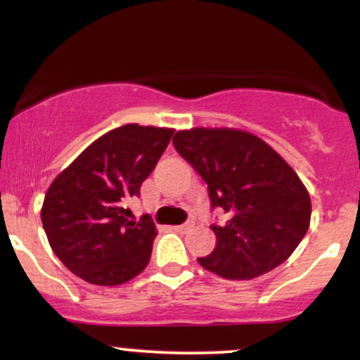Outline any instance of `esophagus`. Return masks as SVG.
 I'll list each match as a JSON object with an SVG mask.
<instances>
[{
  "label": "esophagus",
  "instance_id": "obj_1",
  "mask_svg": "<svg viewBox=\"0 0 360 360\" xmlns=\"http://www.w3.org/2000/svg\"><path fill=\"white\" fill-rule=\"evenodd\" d=\"M193 226H194V221H193V220H189V221L183 223V225L176 226V230H177V232H189V230H191Z\"/></svg>",
  "mask_w": 360,
  "mask_h": 360
}]
</instances>
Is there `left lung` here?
<instances>
[{
    "label": "left lung",
    "instance_id": "8db88e82",
    "mask_svg": "<svg viewBox=\"0 0 360 360\" xmlns=\"http://www.w3.org/2000/svg\"><path fill=\"white\" fill-rule=\"evenodd\" d=\"M176 150L208 184L212 208L229 214L212 225L217 245L198 262L226 279L266 274L295 252L308 232L311 200L286 160L262 139L238 128H191Z\"/></svg>",
    "mask_w": 360,
    "mask_h": 360
}]
</instances>
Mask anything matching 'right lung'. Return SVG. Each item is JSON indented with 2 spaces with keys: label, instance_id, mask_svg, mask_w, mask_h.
Segmentation results:
<instances>
[{
  "label": "right lung",
  "instance_id": "obj_1",
  "mask_svg": "<svg viewBox=\"0 0 360 360\" xmlns=\"http://www.w3.org/2000/svg\"><path fill=\"white\" fill-rule=\"evenodd\" d=\"M172 128L137 123L110 130L52 181L42 225L53 254L77 278L118 286L147 267L157 235L148 214L127 208L171 142Z\"/></svg>",
  "mask_w": 360,
  "mask_h": 360
}]
</instances>
